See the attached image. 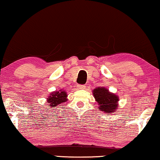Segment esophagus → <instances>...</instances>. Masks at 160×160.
<instances>
[{
  "label": "esophagus",
  "mask_w": 160,
  "mask_h": 160,
  "mask_svg": "<svg viewBox=\"0 0 160 160\" xmlns=\"http://www.w3.org/2000/svg\"><path fill=\"white\" fill-rule=\"evenodd\" d=\"M85 88H86L85 85H80V84L77 85V88H78V90H84L85 89Z\"/></svg>",
  "instance_id": "34e87169"
}]
</instances>
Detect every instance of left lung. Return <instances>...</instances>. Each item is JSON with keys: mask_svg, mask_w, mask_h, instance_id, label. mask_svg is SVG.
I'll return each mask as SVG.
<instances>
[{"mask_svg": "<svg viewBox=\"0 0 160 160\" xmlns=\"http://www.w3.org/2000/svg\"><path fill=\"white\" fill-rule=\"evenodd\" d=\"M92 95L97 102L99 110L104 113H112L116 111L119 107V96L104 87H98L92 90Z\"/></svg>", "mask_w": 160, "mask_h": 160, "instance_id": "8db88e82", "label": "left lung"}]
</instances>
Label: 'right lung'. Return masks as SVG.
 <instances>
[{
  "label": "right lung",
  "mask_w": 160,
  "mask_h": 160,
  "mask_svg": "<svg viewBox=\"0 0 160 160\" xmlns=\"http://www.w3.org/2000/svg\"><path fill=\"white\" fill-rule=\"evenodd\" d=\"M68 100V94L64 90H59L50 92L48 98H47V103L50 107H56L59 104L64 103Z\"/></svg>",
  "instance_id": "1"
}]
</instances>
